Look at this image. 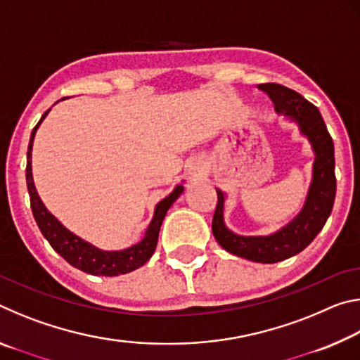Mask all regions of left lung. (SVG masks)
Here are the masks:
<instances>
[{"label":"left lung","mask_w":360,"mask_h":360,"mask_svg":"<svg viewBox=\"0 0 360 360\" xmlns=\"http://www.w3.org/2000/svg\"><path fill=\"white\" fill-rule=\"evenodd\" d=\"M259 89L270 96L276 112L297 122L303 136L308 138L314 150L313 179L307 195L303 210L294 221L276 233L266 236H241L230 231L224 224V202L225 193L217 192V205L212 217V233L225 251L238 257L260 262V264H275L302 252L316 235L319 233L330 216L337 179H335V152L330 133L322 120L319 109L313 103L304 100L295 90L284 87L281 84H259Z\"/></svg>","instance_id":"1"}]
</instances>
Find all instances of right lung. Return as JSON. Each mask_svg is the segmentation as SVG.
Returning <instances> with one entry per match:
<instances>
[{
  "label": "right lung",
  "mask_w": 360,
  "mask_h": 360,
  "mask_svg": "<svg viewBox=\"0 0 360 360\" xmlns=\"http://www.w3.org/2000/svg\"><path fill=\"white\" fill-rule=\"evenodd\" d=\"M49 111H51V109H47V111L42 114L41 120L33 129L27 152V187L34 221L38 224L41 233L44 235L49 245L53 248V251L62 255L70 265L77 268V270H82L84 273H89V275L117 276L125 275V273H130L133 270H136V268L143 266L155 251L158 231H160L167 211L169 210V206L176 202V198L179 197L182 191H184V187L176 186L174 191L169 193L168 197L157 203L154 217H152L149 227L146 230L144 238L136 243V245L127 248L124 251H101V249L95 248L94 245L79 238L77 235L71 233L68 229L63 227V225L47 211L44 203L41 202L38 192H36L32 173V149L36 130H38L41 122L46 119Z\"/></svg>",
  "instance_id": "right-lung-1"
}]
</instances>
